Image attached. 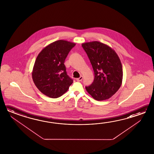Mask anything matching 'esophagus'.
Here are the masks:
<instances>
[{"label": "esophagus", "instance_id": "obj_1", "mask_svg": "<svg viewBox=\"0 0 154 154\" xmlns=\"http://www.w3.org/2000/svg\"><path fill=\"white\" fill-rule=\"evenodd\" d=\"M82 78H83V77H82V76H81L80 78L76 79V81H77V82H81L82 80Z\"/></svg>", "mask_w": 154, "mask_h": 154}]
</instances>
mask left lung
I'll list each match as a JSON object with an SVG mask.
<instances>
[{
	"mask_svg": "<svg viewBox=\"0 0 154 154\" xmlns=\"http://www.w3.org/2000/svg\"><path fill=\"white\" fill-rule=\"evenodd\" d=\"M82 45L95 74L91 85L85 87L86 91L97 101L111 97L120 88L123 79L122 66L117 54L110 47L98 41Z\"/></svg>",
	"mask_w": 154,
	"mask_h": 154,
	"instance_id": "1",
	"label": "left lung"
}]
</instances>
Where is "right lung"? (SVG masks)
Masks as SVG:
<instances>
[{"label":"right lung","mask_w":154,"mask_h":154,"mask_svg":"<svg viewBox=\"0 0 154 154\" xmlns=\"http://www.w3.org/2000/svg\"><path fill=\"white\" fill-rule=\"evenodd\" d=\"M75 43L58 40L46 46L37 57L32 72L36 87L44 95L58 98L65 94L73 80L67 75L64 62Z\"/></svg>","instance_id":"obj_1"}]
</instances>
